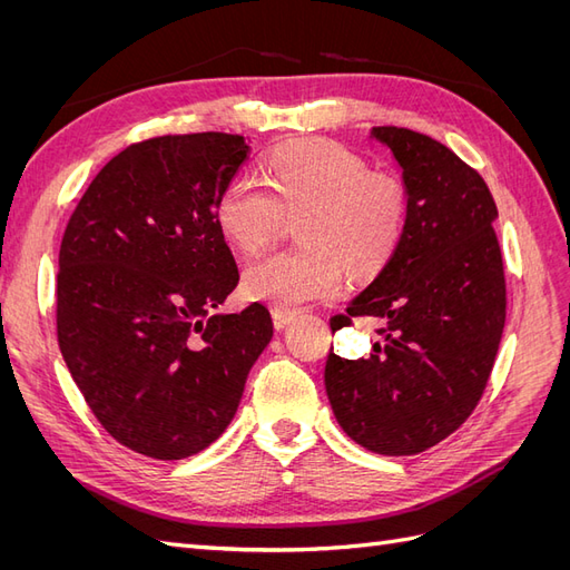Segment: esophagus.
<instances>
[{
	"instance_id": "1",
	"label": "esophagus",
	"mask_w": 570,
	"mask_h": 570,
	"mask_svg": "<svg viewBox=\"0 0 570 570\" xmlns=\"http://www.w3.org/2000/svg\"><path fill=\"white\" fill-rule=\"evenodd\" d=\"M271 316H273L275 331H285V327H287L292 321H295V314H292V312H285V308H273Z\"/></svg>"
}]
</instances>
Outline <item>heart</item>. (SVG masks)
<instances>
[{"label":"heart","instance_id":"obj_1","mask_svg":"<svg viewBox=\"0 0 570 570\" xmlns=\"http://www.w3.org/2000/svg\"><path fill=\"white\" fill-rule=\"evenodd\" d=\"M287 218H299L302 249L249 266L243 287L256 302L295 312L337 295L342 265L354 278L385 268L406 230L409 189L340 145L299 142L268 159L266 185L233 178L216 199L218 233L245 256L262 254Z\"/></svg>","mask_w":570,"mask_h":570}]
</instances>
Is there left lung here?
Returning a JSON list of instances; mask_svg holds the SVG:
<instances>
[{"mask_svg":"<svg viewBox=\"0 0 570 570\" xmlns=\"http://www.w3.org/2000/svg\"><path fill=\"white\" fill-rule=\"evenodd\" d=\"M409 189V220L375 281L331 318H381L383 342L368 358L325 361V392L340 428L368 452L411 456L471 416L507 321L497 204L471 166L433 137L373 128Z\"/></svg>","mask_w":570,"mask_h":570,"instance_id":"8db88e82","label":"left lung"}]
</instances>
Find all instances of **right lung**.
Returning a JSON list of instances; mask_svg holds the SVG:
<instances>
[{
  "label": "right lung",
  "instance_id": "obj_1",
  "mask_svg": "<svg viewBox=\"0 0 570 570\" xmlns=\"http://www.w3.org/2000/svg\"><path fill=\"white\" fill-rule=\"evenodd\" d=\"M247 154L226 132L130 145L66 226L59 350L97 421L137 454L178 461L214 444L273 337L256 302L212 314L239 281L216 199Z\"/></svg>",
  "mask_w": 570,
  "mask_h": 570
}]
</instances>
